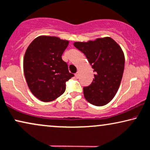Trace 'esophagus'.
Masks as SVG:
<instances>
[{
    "instance_id": "esophagus-1",
    "label": "esophagus",
    "mask_w": 150,
    "mask_h": 150,
    "mask_svg": "<svg viewBox=\"0 0 150 150\" xmlns=\"http://www.w3.org/2000/svg\"><path fill=\"white\" fill-rule=\"evenodd\" d=\"M75 77H76V78H78V77H79V73H78V72L75 74Z\"/></svg>"
}]
</instances>
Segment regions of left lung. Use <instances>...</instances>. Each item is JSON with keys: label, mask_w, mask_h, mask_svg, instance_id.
Listing matches in <instances>:
<instances>
[{"label": "left lung", "mask_w": 150, "mask_h": 150, "mask_svg": "<svg viewBox=\"0 0 150 150\" xmlns=\"http://www.w3.org/2000/svg\"><path fill=\"white\" fill-rule=\"evenodd\" d=\"M74 45L85 54L95 72L93 82L84 86V98L95 106L107 105L114 98L124 72L125 56L122 49L110 37Z\"/></svg>", "instance_id": "1"}]
</instances>
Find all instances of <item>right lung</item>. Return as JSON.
I'll return each instance as SVG.
<instances>
[{
	"label": "right lung",
	"mask_w": 150,
	"mask_h": 150,
	"mask_svg": "<svg viewBox=\"0 0 150 150\" xmlns=\"http://www.w3.org/2000/svg\"><path fill=\"white\" fill-rule=\"evenodd\" d=\"M69 41L41 36L34 39L25 53L24 75L30 90L41 101L48 102L64 93L66 83L74 76L62 55Z\"/></svg>",
	"instance_id": "add662e5"
}]
</instances>
